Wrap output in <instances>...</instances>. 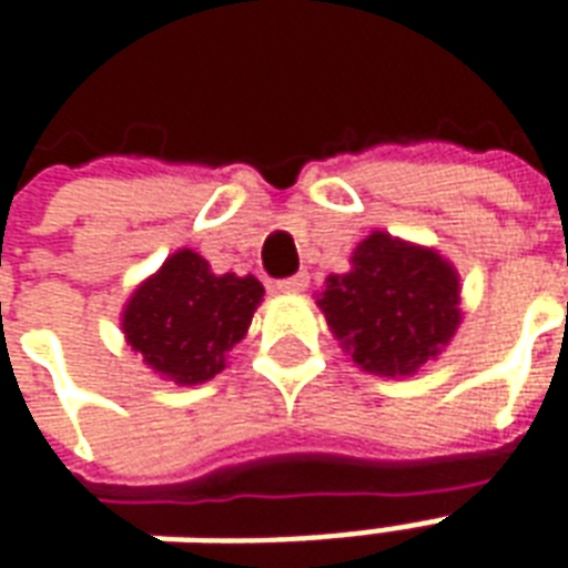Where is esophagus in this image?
<instances>
[{
    "label": "esophagus",
    "instance_id": "1",
    "mask_svg": "<svg viewBox=\"0 0 568 568\" xmlns=\"http://www.w3.org/2000/svg\"><path fill=\"white\" fill-rule=\"evenodd\" d=\"M310 285V276L307 273H297V276H288V280H280L276 283V288L283 292V295H301L304 288Z\"/></svg>",
    "mask_w": 568,
    "mask_h": 568
}]
</instances>
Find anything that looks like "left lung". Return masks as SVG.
Instances as JSON below:
<instances>
[{"label":"left lung","mask_w":568,"mask_h":568,"mask_svg":"<svg viewBox=\"0 0 568 568\" xmlns=\"http://www.w3.org/2000/svg\"><path fill=\"white\" fill-rule=\"evenodd\" d=\"M459 273L438 248L371 231L316 295L328 332L358 368L414 377L444 353L463 322Z\"/></svg>","instance_id":"left-lung-1"}]
</instances>
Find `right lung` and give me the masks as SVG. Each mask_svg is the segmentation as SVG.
I'll list each match as a JSON object with an SVG mask.
<instances>
[{"label":"right lung","instance_id":"obj_1","mask_svg":"<svg viewBox=\"0 0 568 568\" xmlns=\"http://www.w3.org/2000/svg\"><path fill=\"white\" fill-rule=\"evenodd\" d=\"M264 285L248 273H212L194 248H175L145 276L121 310V332L151 374L179 386H197L227 368Z\"/></svg>","mask_w":568,"mask_h":568}]
</instances>
